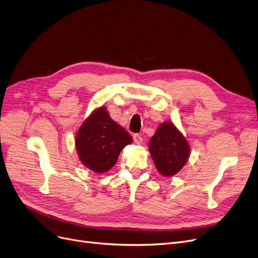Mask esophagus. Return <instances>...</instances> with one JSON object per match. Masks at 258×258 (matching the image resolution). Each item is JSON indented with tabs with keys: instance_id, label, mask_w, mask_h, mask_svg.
<instances>
[{
	"instance_id": "obj_1",
	"label": "esophagus",
	"mask_w": 258,
	"mask_h": 258,
	"mask_svg": "<svg viewBox=\"0 0 258 258\" xmlns=\"http://www.w3.org/2000/svg\"><path fill=\"white\" fill-rule=\"evenodd\" d=\"M133 139H134V142L136 145H141L142 142H144V138H142L140 135L138 134H135L134 136H133Z\"/></svg>"
}]
</instances>
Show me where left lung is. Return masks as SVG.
Segmentation results:
<instances>
[{
  "label": "left lung",
  "mask_w": 258,
  "mask_h": 258,
  "mask_svg": "<svg viewBox=\"0 0 258 258\" xmlns=\"http://www.w3.org/2000/svg\"><path fill=\"white\" fill-rule=\"evenodd\" d=\"M149 151L157 171L166 177L179 172L190 156L187 139L171 121L159 124L149 141Z\"/></svg>",
  "instance_id": "left-lung-1"
}]
</instances>
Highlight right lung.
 Instances as JSON below:
<instances>
[{
    "mask_svg": "<svg viewBox=\"0 0 258 258\" xmlns=\"http://www.w3.org/2000/svg\"><path fill=\"white\" fill-rule=\"evenodd\" d=\"M132 137L100 106L85 119L75 136V148L82 164L95 173H104L117 163L122 149Z\"/></svg>",
    "mask_w": 258,
    "mask_h": 258,
    "instance_id": "add662e5",
    "label": "right lung"
}]
</instances>
